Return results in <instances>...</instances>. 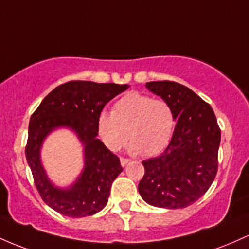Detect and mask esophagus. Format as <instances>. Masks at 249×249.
<instances>
[{
  "label": "esophagus",
  "mask_w": 249,
  "mask_h": 249,
  "mask_svg": "<svg viewBox=\"0 0 249 249\" xmlns=\"http://www.w3.org/2000/svg\"><path fill=\"white\" fill-rule=\"evenodd\" d=\"M130 162L129 158H124V157H120V164H122V166H125L127 164V163Z\"/></svg>",
  "instance_id": "34e87169"
}]
</instances>
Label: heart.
<instances>
[{"label":"heart","mask_w":249,"mask_h":249,"mask_svg":"<svg viewBox=\"0 0 249 249\" xmlns=\"http://www.w3.org/2000/svg\"><path fill=\"white\" fill-rule=\"evenodd\" d=\"M98 132L105 145L117 151L127 141L130 150L155 156L168 146L175 129L173 107L166 100L141 93H129L117 100L112 113L98 117Z\"/></svg>","instance_id":"1"}]
</instances>
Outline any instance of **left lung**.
Returning a JSON list of instances; mask_svg holds the SVG:
<instances>
[{
	"mask_svg": "<svg viewBox=\"0 0 249 249\" xmlns=\"http://www.w3.org/2000/svg\"><path fill=\"white\" fill-rule=\"evenodd\" d=\"M146 87L170 104L177 123L164 151L143 160L138 191L151 206L185 208L207 193L216 176L220 126L212 106L187 86L164 80Z\"/></svg>",
	"mask_w": 249,
	"mask_h": 249,
	"instance_id": "obj_1",
	"label": "left lung"
}]
</instances>
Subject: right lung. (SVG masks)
Listing matches in <instances>:
<instances>
[{
    "label": "right lung",
    "mask_w": 249,
    "mask_h": 249,
    "mask_svg": "<svg viewBox=\"0 0 249 249\" xmlns=\"http://www.w3.org/2000/svg\"><path fill=\"white\" fill-rule=\"evenodd\" d=\"M130 85L73 80L55 87L32 114L26 158L41 198L52 209L70 217H84L100 212L110 196L112 182L122 173L119 158L98 136V117L112 98ZM66 126L85 145V169L68 190L54 187L39 162V147L45 136L56 127Z\"/></svg>",
    "instance_id": "obj_1"
}]
</instances>
